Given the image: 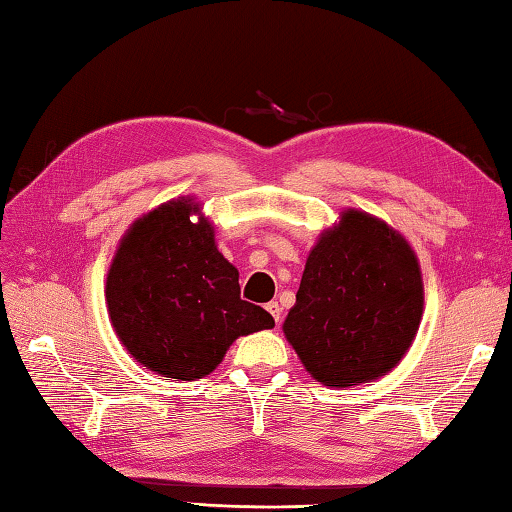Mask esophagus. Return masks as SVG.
<instances>
[{
    "label": "esophagus",
    "instance_id": "1",
    "mask_svg": "<svg viewBox=\"0 0 512 512\" xmlns=\"http://www.w3.org/2000/svg\"><path fill=\"white\" fill-rule=\"evenodd\" d=\"M265 307H267V312L274 316V321H276V323L281 321V314H283V307H281V305H278L276 301H272V303H267Z\"/></svg>",
    "mask_w": 512,
    "mask_h": 512
}]
</instances>
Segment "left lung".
Here are the masks:
<instances>
[{
    "label": "left lung",
    "mask_w": 512,
    "mask_h": 512,
    "mask_svg": "<svg viewBox=\"0 0 512 512\" xmlns=\"http://www.w3.org/2000/svg\"><path fill=\"white\" fill-rule=\"evenodd\" d=\"M421 312V272L406 238L350 209L307 256L283 332L316 381L347 388L401 361Z\"/></svg>",
    "instance_id": "1"
}]
</instances>
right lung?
<instances>
[{
  "mask_svg": "<svg viewBox=\"0 0 512 512\" xmlns=\"http://www.w3.org/2000/svg\"><path fill=\"white\" fill-rule=\"evenodd\" d=\"M191 214L198 205L182 198L136 220L106 278L122 345L144 368L180 381L214 372L238 336L274 327L272 314L240 298L238 269L216 249L214 227Z\"/></svg>",
  "mask_w": 512,
  "mask_h": 512,
  "instance_id": "obj_1",
  "label": "right lung"
}]
</instances>
